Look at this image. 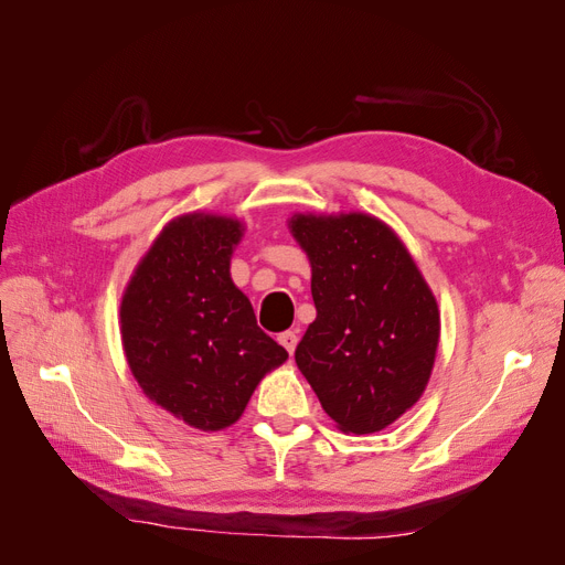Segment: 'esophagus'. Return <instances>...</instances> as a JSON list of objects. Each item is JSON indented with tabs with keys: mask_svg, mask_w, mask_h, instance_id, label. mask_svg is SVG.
<instances>
[{
	"mask_svg": "<svg viewBox=\"0 0 565 565\" xmlns=\"http://www.w3.org/2000/svg\"><path fill=\"white\" fill-rule=\"evenodd\" d=\"M278 341H280V344H282V347H285L289 353H295L299 337H297V332H295V330H287V332H282V334L278 337Z\"/></svg>",
	"mask_w": 565,
	"mask_h": 565,
	"instance_id": "obj_1",
	"label": "esophagus"
}]
</instances>
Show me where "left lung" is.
Listing matches in <instances>:
<instances>
[{
  "mask_svg": "<svg viewBox=\"0 0 565 565\" xmlns=\"http://www.w3.org/2000/svg\"><path fill=\"white\" fill-rule=\"evenodd\" d=\"M289 231L311 262L318 311L295 361L341 431H382L419 401L431 377L436 297L380 218L295 214Z\"/></svg>",
  "mask_w": 565,
  "mask_h": 565,
  "instance_id": "8db88e82",
  "label": "left lung"
}]
</instances>
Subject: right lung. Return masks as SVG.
<instances>
[{
    "instance_id": "1",
    "label": "right lung",
    "mask_w": 565,
    "mask_h": 565,
    "mask_svg": "<svg viewBox=\"0 0 565 565\" xmlns=\"http://www.w3.org/2000/svg\"><path fill=\"white\" fill-rule=\"evenodd\" d=\"M243 231L237 218L204 212L169 221L119 306L134 380L152 403L202 431L241 419L256 384L287 361L231 280Z\"/></svg>"
}]
</instances>
